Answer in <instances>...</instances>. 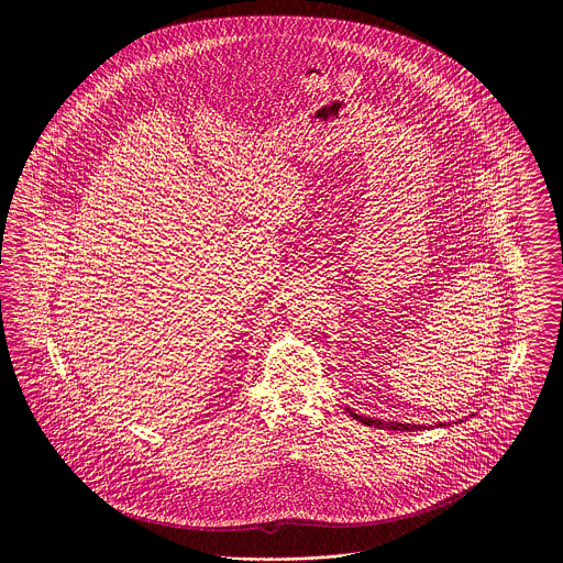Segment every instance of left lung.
Masks as SVG:
<instances>
[{"instance_id": "1", "label": "left lung", "mask_w": 563, "mask_h": 563, "mask_svg": "<svg viewBox=\"0 0 563 563\" xmlns=\"http://www.w3.org/2000/svg\"><path fill=\"white\" fill-rule=\"evenodd\" d=\"M351 416H355L357 420H362L364 424H375V427H386V429H393V431H409V429H424L422 424H399V422H382V420H373V418H364V416H357L351 411Z\"/></svg>"}]
</instances>
